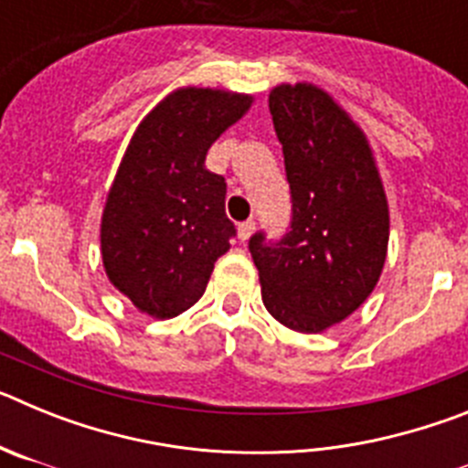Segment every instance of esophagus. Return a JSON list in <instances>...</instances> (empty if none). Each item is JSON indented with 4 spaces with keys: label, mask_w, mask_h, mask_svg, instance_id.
<instances>
[{
    "label": "esophagus",
    "mask_w": 468,
    "mask_h": 468,
    "mask_svg": "<svg viewBox=\"0 0 468 468\" xmlns=\"http://www.w3.org/2000/svg\"><path fill=\"white\" fill-rule=\"evenodd\" d=\"M253 231H255V220L241 222V225H239V239H241V241H248Z\"/></svg>",
    "instance_id": "34e87169"
}]
</instances>
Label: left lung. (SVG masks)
<instances>
[{
  "instance_id": "obj_1",
  "label": "left lung",
  "mask_w": 468,
  "mask_h": 468,
  "mask_svg": "<svg viewBox=\"0 0 468 468\" xmlns=\"http://www.w3.org/2000/svg\"><path fill=\"white\" fill-rule=\"evenodd\" d=\"M271 122L291 185V231L248 248L267 312L297 333H321L375 291L388 243V206L358 123L314 84H279Z\"/></svg>"
}]
</instances>
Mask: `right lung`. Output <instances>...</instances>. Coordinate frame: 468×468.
Returning a JSON list of instances; mask_svg holds the SVG:
<instances>
[{"instance_id":"right-lung-1","label":"right lung","mask_w":468,"mask_h":468,"mask_svg":"<svg viewBox=\"0 0 468 468\" xmlns=\"http://www.w3.org/2000/svg\"><path fill=\"white\" fill-rule=\"evenodd\" d=\"M253 95L185 86L138 123L107 192L101 222L105 274L152 318L187 312L237 234L225 177L206 168L210 144Z\"/></svg>"}]
</instances>
